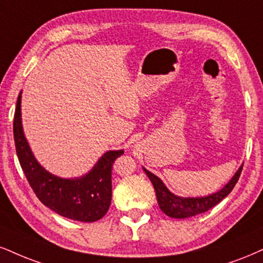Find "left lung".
<instances>
[{"mask_svg": "<svg viewBox=\"0 0 263 263\" xmlns=\"http://www.w3.org/2000/svg\"><path fill=\"white\" fill-rule=\"evenodd\" d=\"M142 170L146 173V176L151 180L152 185L155 187L158 206H160L162 212L166 213L168 217H172V218H187V217H193L206 212V211L212 209L213 206H216L217 203L221 202L233 190V187L235 186L236 181H238L239 177H240L242 164L235 172L232 179L221 190L210 194V195L196 197H183L176 195V194H173L168 189L166 184L157 176H155L154 173H151L146 168L142 167Z\"/></svg>", "mask_w": 263, "mask_h": 263, "instance_id": "8db88e82", "label": "left lung"}]
</instances>
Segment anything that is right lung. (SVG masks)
<instances>
[{
  "mask_svg": "<svg viewBox=\"0 0 263 263\" xmlns=\"http://www.w3.org/2000/svg\"><path fill=\"white\" fill-rule=\"evenodd\" d=\"M15 150L22 170L37 199L60 216L95 222L106 215L112 199V166L123 150L107 151L82 177L61 178L45 170L32 154L22 124V91L13 122Z\"/></svg>",
  "mask_w": 263,
  "mask_h": 263,
  "instance_id": "right-lung-1",
  "label": "right lung"
}]
</instances>
